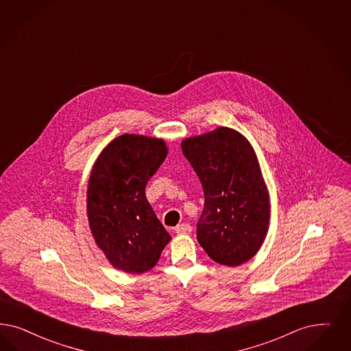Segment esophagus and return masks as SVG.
Listing matches in <instances>:
<instances>
[{"mask_svg": "<svg viewBox=\"0 0 351 351\" xmlns=\"http://www.w3.org/2000/svg\"><path fill=\"white\" fill-rule=\"evenodd\" d=\"M175 232L176 233H182V234H184V233H191L192 232V226L188 224V223H182V224L176 226Z\"/></svg>", "mask_w": 351, "mask_h": 351, "instance_id": "1", "label": "esophagus"}]
</instances>
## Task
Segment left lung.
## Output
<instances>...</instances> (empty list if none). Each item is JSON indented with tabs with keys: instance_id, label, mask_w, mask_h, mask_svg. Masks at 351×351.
I'll list each match as a JSON object with an SVG mask.
<instances>
[{
	"instance_id": "left-lung-1",
	"label": "left lung",
	"mask_w": 351,
	"mask_h": 351,
	"mask_svg": "<svg viewBox=\"0 0 351 351\" xmlns=\"http://www.w3.org/2000/svg\"><path fill=\"white\" fill-rule=\"evenodd\" d=\"M204 188L205 205L197 240L224 266L253 258L266 237L269 201L254 150L230 128H218L182 144Z\"/></svg>"
}]
</instances>
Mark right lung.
<instances>
[{"label": "right lung", "mask_w": 351, "mask_h": 351, "mask_svg": "<svg viewBox=\"0 0 351 351\" xmlns=\"http://www.w3.org/2000/svg\"><path fill=\"white\" fill-rule=\"evenodd\" d=\"M167 156L163 140L123 134L104 149L88 184V219L110 263L128 274L157 265L171 236L145 195Z\"/></svg>", "instance_id": "add662e5"}]
</instances>
